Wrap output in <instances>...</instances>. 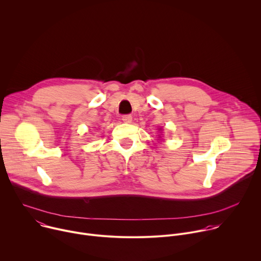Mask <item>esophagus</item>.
Instances as JSON below:
<instances>
[{"instance_id":"1","label":"esophagus","mask_w":261,"mask_h":261,"mask_svg":"<svg viewBox=\"0 0 261 261\" xmlns=\"http://www.w3.org/2000/svg\"><path fill=\"white\" fill-rule=\"evenodd\" d=\"M122 120L124 123H131L132 122V116L131 115H124L122 117Z\"/></svg>"}]
</instances>
